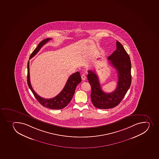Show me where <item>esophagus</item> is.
Listing matches in <instances>:
<instances>
[{"instance_id": "esophagus-1", "label": "esophagus", "mask_w": 159, "mask_h": 159, "mask_svg": "<svg viewBox=\"0 0 159 159\" xmlns=\"http://www.w3.org/2000/svg\"><path fill=\"white\" fill-rule=\"evenodd\" d=\"M81 78L83 81H84L86 79V76L84 74H82L81 75Z\"/></svg>"}]
</instances>
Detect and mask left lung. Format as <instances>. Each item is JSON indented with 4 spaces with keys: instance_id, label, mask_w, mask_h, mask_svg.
<instances>
[{
    "instance_id": "left-lung-1",
    "label": "left lung",
    "mask_w": 159,
    "mask_h": 159,
    "mask_svg": "<svg viewBox=\"0 0 159 159\" xmlns=\"http://www.w3.org/2000/svg\"><path fill=\"white\" fill-rule=\"evenodd\" d=\"M107 59L111 65L116 70L118 74L117 85L115 91L107 93L102 90L98 77L95 70H88V81L92 88L91 97L93 104L99 109H111L123 100L131 84L130 57L123 45L116 42V49Z\"/></svg>"
}]
</instances>
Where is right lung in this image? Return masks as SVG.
<instances>
[{
	"instance_id": "right-lung-1",
	"label": "right lung",
	"mask_w": 159,
	"mask_h": 159,
	"mask_svg": "<svg viewBox=\"0 0 159 159\" xmlns=\"http://www.w3.org/2000/svg\"><path fill=\"white\" fill-rule=\"evenodd\" d=\"M52 39L51 38H47L41 41L35 49L34 52L31 54L29 59H30L34 57L36 53H38L40 49L43 46L47 43L49 41ZM28 74L27 83L29 89L32 91L34 97L36 98L38 102H39L44 107H47L51 109L59 110L63 109L64 107H66L67 104L71 101L73 96L74 95L75 89L77 85L81 82V78L80 76V73L77 71L76 73L73 74L70 76L66 83L63 89L56 97L51 99H45L40 97L35 92L31 85L30 80V72H29V61L28 62Z\"/></svg>"
}]
</instances>
